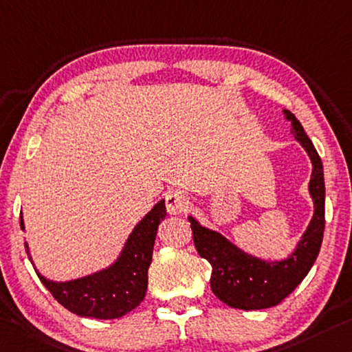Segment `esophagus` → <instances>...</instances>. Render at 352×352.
I'll use <instances>...</instances> for the list:
<instances>
[{
  "label": "esophagus",
  "mask_w": 352,
  "mask_h": 352,
  "mask_svg": "<svg viewBox=\"0 0 352 352\" xmlns=\"http://www.w3.org/2000/svg\"><path fill=\"white\" fill-rule=\"evenodd\" d=\"M189 206V197L182 191H172L166 196V208L169 214L185 213Z\"/></svg>",
  "instance_id": "34e87169"
}]
</instances>
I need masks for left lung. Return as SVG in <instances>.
Segmentation results:
<instances>
[{
    "label": "left lung",
    "mask_w": 352,
    "mask_h": 352,
    "mask_svg": "<svg viewBox=\"0 0 352 352\" xmlns=\"http://www.w3.org/2000/svg\"><path fill=\"white\" fill-rule=\"evenodd\" d=\"M283 116L292 122V135L304 147L314 167L309 183L314 216L296 249L283 260H261L244 252L219 232L200 226L199 221L188 216L197 252L213 267L211 289L214 296L233 309L261 310L280 304L309 274L321 249L326 200L322 163L294 114L283 109Z\"/></svg>",
    "instance_id": "8db88e82"
}]
</instances>
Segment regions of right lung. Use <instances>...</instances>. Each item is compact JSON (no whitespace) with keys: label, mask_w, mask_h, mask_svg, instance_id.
I'll list each match as a JSON object with an SVG mask.
<instances>
[{"label":"right lung","mask_w":352,"mask_h":352,"mask_svg":"<svg viewBox=\"0 0 352 352\" xmlns=\"http://www.w3.org/2000/svg\"><path fill=\"white\" fill-rule=\"evenodd\" d=\"M164 216V200H160L133 228L114 263L102 271L67 282L50 280L36 270L37 276L53 298L72 314L97 320H116L124 316L136 309L146 296L155 238ZM20 227L25 230L21 214ZM25 248L31 260L28 243H25Z\"/></svg>","instance_id":"obj_1"}]
</instances>
